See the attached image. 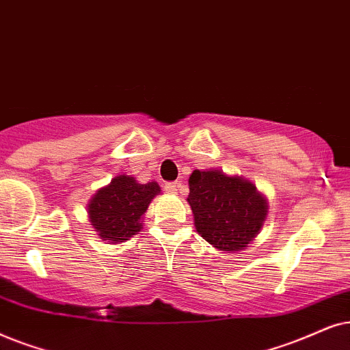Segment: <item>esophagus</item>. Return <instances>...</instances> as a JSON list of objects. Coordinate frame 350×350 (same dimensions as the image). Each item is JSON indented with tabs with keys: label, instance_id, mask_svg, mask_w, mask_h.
I'll list each match as a JSON object with an SVG mask.
<instances>
[{
	"label": "esophagus",
	"instance_id": "esophagus-1",
	"mask_svg": "<svg viewBox=\"0 0 350 350\" xmlns=\"http://www.w3.org/2000/svg\"><path fill=\"white\" fill-rule=\"evenodd\" d=\"M180 187V183H166L165 184V190L167 193H176Z\"/></svg>",
	"mask_w": 350,
	"mask_h": 350
}]
</instances>
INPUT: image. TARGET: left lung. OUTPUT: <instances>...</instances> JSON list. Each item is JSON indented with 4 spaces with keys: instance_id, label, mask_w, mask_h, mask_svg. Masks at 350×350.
Returning <instances> with one entry per match:
<instances>
[{
    "instance_id": "left-lung-1",
    "label": "left lung",
    "mask_w": 350,
    "mask_h": 350,
    "mask_svg": "<svg viewBox=\"0 0 350 350\" xmlns=\"http://www.w3.org/2000/svg\"><path fill=\"white\" fill-rule=\"evenodd\" d=\"M195 227L222 251H240L259 234L267 203L248 180L229 178L221 171L195 170L189 178Z\"/></svg>"
}]
</instances>
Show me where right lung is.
<instances>
[{
    "label": "right lung",
    "instance_id": "add662e5",
    "mask_svg": "<svg viewBox=\"0 0 350 350\" xmlns=\"http://www.w3.org/2000/svg\"><path fill=\"white\" fill-rule=\"evenodd\" d=\"M160 193L157 183L139 184L129 176H116L91 200L90 219L100 239L126 241L142 227V214Z\"/></svg>",
    "mask_w": 350,
    "mask_h": 350
}]
</instances>
